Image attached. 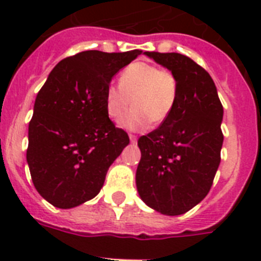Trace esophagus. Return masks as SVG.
Masks as SVG:
<instances>
[{"label": "esophagus", "instance_id": "obj_1", "mask_svg": "<svg viewBox=\"0 0 261 261\" xmlns=\"http://www.w3.org/2000/svg\"><path fill=\"white\" fill-rule=\"evenodd\" d=\"M128 138H130L131 143H136V140H138V138H136L135 135H133V134H130V135H128Z\"/></svg>", "mask_w": 261, "mask_h": 261}]
</instances>
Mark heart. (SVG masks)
Listing matches in <instances>:
<instances>
[{
	"instance_id": "b5f03b06",
	"label": "heart",
	"mask_w": 261,
	"mask_h": 261,
	"mask_svg": "<svg viewBox=\"0 0 261 261\" xmlns=\"http://www.w3.org/2000/svg\"><path fill=\"white\" fill-rule=\"evenodd\" d=\"M178 95V79L170 70L138 61L122 70L119 86H107L105 110L110 118H118L133 104V109L118 119V125L126 130L142 131L149 123H164L173 113Z\"/></svg>"
}]
</instances>
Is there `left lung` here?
Listing matches in <instances>:
<instances>
[{
    "label": "left lung",
    "instance_id": "left-lung-1",
    "mask_svg": "<svg viewBox=\"0 0 261 261\" xmlns=\"http://www.w3.org/2000/svg\"><path fill=\"white\" fill-rule=\"evenodd\" d=\"M177 76L179 95L159 128L140 136L136 189L152 210L166 216L189 212L210 192L220 161L224 108L211 75L187 56L144 51Z\"/></svg>",
    "mask_w": 261,
    "mask_h": 261
}]
</instances>
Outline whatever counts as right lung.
Here are the masks:
<instances>
[{
    "instance_id": "right-lung-1",
    "label": "right lung",
    "mask_w": 261,
    "mask_h": 261,
    "mask_svg": "<svg viewBox=\"0 0 261 261\" xmlns=\"http://www.w3.org/2000/svg\"><path fill=\"white\" fill-rule=\"evenodd\" d=\"M142 50H86L60 61L35 100L27 164L35 189L69 210L91 200L130 143L105 110V88Z\"/></svg>"
}]
</instances>
